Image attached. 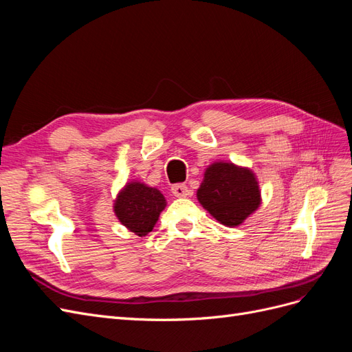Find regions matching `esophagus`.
<instances>
[{
    "mask_svg": "<svg viewBox=\"0 0 352 352\" xmlns=\"http://www.w3.org/2000/svg\"><path fill=\"white\" fill-rule=\"evenodd\" d=\"M172 194L177 198H182V197H188L190 194V190L186 185L184 184H177V185H173L172 186Z\"/></svg>",
    "mask_w": 352,
    "mask_h": 352,
    "instance_id": "esophagus-1",
    "label": "esophagus"
}]
</instances>
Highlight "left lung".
Returning a JSON list of instances; mask_svg holds the SVG:
<instances>
[{
  "mask_svg": "<svg viewBox=\"0 0 352 352\" xmlns=\"http://www.w3.org/2000/svg\"><path fill=\"white\" fill-rule=\"evenodd\" d=\"M197 199L221 225L236 228L258 210L261 189L250 167L214 162L206 168Z\"/></svg>",
  "mask_w": 352,
  "mask_h": 352,
  "instance_id": "left-lung-1",
  "label": "left lung"
}]
</instances>
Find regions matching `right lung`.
Segmentation results:
<instances>
[{"label":"right lung","instance_id":"obj_1","mask_svg":"<svg viewBox=\"0 0 352 352\" xmlns=\"http://www.w3.org/2000/svg\"><path fill=\"white\" fill-rule=\"evenodd\" d=\"M166 206L167 201L157 188L131 180L117 192L113 211L127 230L142 238L154 229Z\"/></svg>","mask_w":352,"mask_h":352}]
</instances>
